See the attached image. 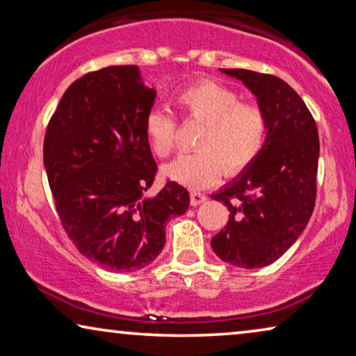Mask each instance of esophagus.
<instances>
[{
    "mask_svg": "<svg viewBox=\"0 0 356 356\" xmlns=\"http://www.w3.org/2000/svg\"><path fill=\"white\" fill-rule=\"evenodd\" d=\"M205 200H207V195L205 194L195 193V191H193V193H191V205H193V207L204 204Z\"/></svg>",
    "mask_w": 356,
    "mask_h": 356,
    "instance_id": "1",
    "label": "esophagus"
}]
</instances>
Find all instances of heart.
I'll list each match as a JSON object with an SVG mask.
<instances>
[{"mask_svg":"<svg viewBox=\"0 0 356 356\" xmlns=\"http://www.w3.org/2000/svg\"><path fill=\"white\" fill-rule=\"evenodd\" d=\"M175 103L186 116L204 122L197 136L199 151L181 154L163 167L168 178L191 189L218 181L222 168L237 173L256 159L264 145L267 119L256 103H243L234 90L213 81H200L177 94ZM145 135L156 156L170 154L177 122L161 109L146 116Z\"/></svg>","mask_w":356,"mask_h":356,"instance_id":"1","label":"heart"}]
</instances>
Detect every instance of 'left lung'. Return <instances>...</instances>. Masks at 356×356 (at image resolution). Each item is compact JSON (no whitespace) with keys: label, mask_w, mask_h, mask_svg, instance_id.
Wrapping results in <instances>:
<instances>
[{"label":"left lung","mask_w":356,"mask_h":356,"mask_svg":"<svg viewBox=\"0 0 356 356\" xmlns=\"http://www.w3.org/2000/svg\"><path fill=\"white\" fill-rule=\"evenodd\" d=\"M256 97L267 119L264 145L231 183L211 194L229 221L211 238L224 262L259 269L277 261L307 226L315 207L320 141L316 124L296 90L272 74L220 68Z\"/></svg>","instance_id":"obj_1"}]
</instances>
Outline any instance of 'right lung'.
Returning a JSON list of instances; mask_svg holds the SVG:
<instances>
[{"mask_svg":"<svg viewBox=\"0 0 356 356\" xmlns=\"http://www.w3.org/2000/svg\"><path fill=\"white\" fill-rule=\"evenodd\" d=\"M154 100L136 65L102 68L68 87L46 130L42 156L60 222L108 270L151 264L167 221L189 207V193L175 181L147 195L157 165L145 121Z\"/></svg>","mask_w":356,"mask_h":356,"instance_id":"obj_1","label":"right lung"}]
</instances>
